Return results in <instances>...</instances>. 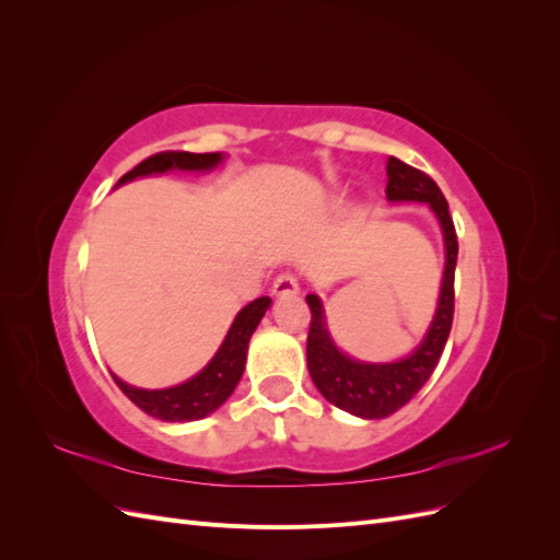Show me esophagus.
<instances>
[{
	"instance_id": "obj_1",
	"label": "esophagus",
	"mask_w": 560,
	"mask_h": 560,
	"mask_svg": "<svg viewBox=\"0 0 560 560\" xmlns=\"http://www.w3.org/2000/svg\"><path fill=\"white\" fill-rule=\"evenodd\" d=\"M273 294L276 296H294V294H299V280L292 273H280L273 280Z\"/></svg>"
}]
</instances>
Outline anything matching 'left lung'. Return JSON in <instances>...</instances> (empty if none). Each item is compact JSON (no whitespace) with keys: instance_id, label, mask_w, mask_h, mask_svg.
<instances>
[{"instance_id":"obj_1","label":"left lung","mask_w":560,"mask_h":560,"mask_svg":"<svg viewBox=\"0 0 560 560\" xmlns=\"http://www.w3.org/2000/svg\"><path fill=\"white\" fill-rule=\"evenodd\" d=\"M387 186L389 202H428L439 219L444 235V278L439 290L436 311L422 341L395 362H362L346 354L334 343L327 327V315L322 299L308 294L311 331H308V371L319 395L338 409L364 420H378L393 416L404 404H409L418 389L428 383L432 371L442 358L453 325V278L457 264V235L448 214V202L432 177L406 165L404 161L387 159Z\"/></svg>"}]
</instances>
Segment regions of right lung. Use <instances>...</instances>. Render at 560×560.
Here are the masks:
<instances>
[{"instance_id":"1","label":"right lung","mask_w":560,"mask_h":560,"mask_svg":"<svg viewBox=\"0 0 560 560\" xmlns=\"http://www.w3.org/2000/svg\"><path fill=\"white\" fill-rule=\"evenodd\" d=\"M226 154L217 151V154H191V151H163V154L149 156L140 165H135L130 173H126L116 186L128 184L138 177L149 175H163L171 171L184 173H210L214 167L222 165ZM270 308V296H259L235 315L233 325L229 327L222 346L214 352V358L202 366L196 376L184 381L173 387L161 389H147L135 387L112 374L116 385L124 389V395L140 406L144 413L151 418H159L165 422H189L200 420L214 413L231 395L235 385L241 383L245 362H247V346L254 329L259 327L266 311Z\"/></svg>"}]
</instances>
